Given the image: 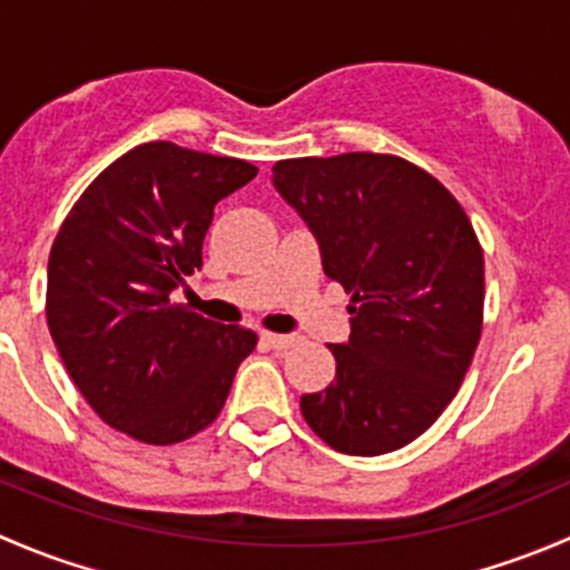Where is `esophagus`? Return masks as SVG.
Segmentation results:
<instances>
[{"label":"esophagus","mask_w":570,"mask_h":570,"mask_svg":"<svg viewBox=\"0 0 570 570\" xmlns=\"http://www.w3.org/2000/svg\"><path fill=\"white\" fill-rule=\"evenodd\" d=\"M262 342L273 350H289L297 338L286 336V333H262Z\"/></svg>","instance_id":"obj_1"}]
</instances>
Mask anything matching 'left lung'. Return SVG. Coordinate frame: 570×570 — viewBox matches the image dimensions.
<instances>
[{
	"instance_id": "left-lung-1",
	"label": "left lung",
	"mask_w": 570,
	"mask_h": 570,
	"mask_svg": "<svg viewBox=\"0 0 570 570\" xmlns=\"http://www.w3.org/2000/svg\"><path fill=\"white\" fill-rule=\"evenodd\" d=\"M281 198L306 220L350 306L327 344L336 377L301 396L308 428L344 455L411 444L461 389L482 331L485 269L469 217L428 170L392 154L284 159Z\"/></svg>"
}]
</instances>
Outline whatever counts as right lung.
Listing matches in <instances>:
<instances>
[{
  "instance_id": "1",
  "label": "right lung",
  "mask_w": 570,
  "mask_h": 570,
  "mask_svg": "<svg viewBox=\"0 0 570 570\" xmlns=\"http://www.w3.org/2000/svg\"><path fill=\"white\" fill-rule=\"evenodd\" d=\"M258 170L232 157L146 142L73 204L49 253L46 320L68 375L96 413L146 444H176L223 411L258 336L170 292L204 264L217 200Z\"/></svg>"
}]
</instances>
